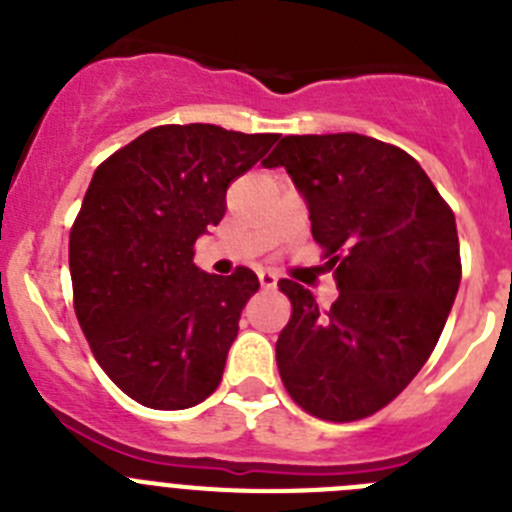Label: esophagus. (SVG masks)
<instances>
[{"label": "esophagus", "mask_w": 512, "mask_h": 512, "mask_svg": "<svg viewBox=\"0 0 512 512\" xmlns=\"http://www.w3.org/2000/svg\"><path fill=\"white\" fill-rule=\"evenodd\" d=\"M259 284L264 289H274L277 287V274L274 271H259Z\"/></svg>", "instance_id": "obj_1"}]
</instances>
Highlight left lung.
<instances>
[{
  "label": "left lung",
  "mask_w": 512,
  "mask_h": 512,
  "mask_svg": "<svg viewBox=\"0 0 512 512\" xmlns=\"http://www.w3.org/2000/svg\"><path fill=\"white\" fill-rule=\"evenodd\" d=\"M284 166L333 269L330 310L292 279L277 341L284 390L330 423L390 405L433 354L461 282L456 220L410 153L359 133L284 135L264 161Z\"/></svg>",
  "instance_id": "obj_1"
}]
</instances>
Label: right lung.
Returning a JSON list of instances; mask_svg holds the SVG:
<instances>
[{"label":"right lung","mask_w":512,"mask_h":512,"mask_svg":"<svg viewBox=\"0 0 512 512\" xmlns=\"http://www.w3.org/2000/svg\"><path fill=\"white\" fill-rule=\"evenodd\" d=\"M274 143V133L158 125L94 171L69 235L74 310L104 374L146 408H192L223 379L259 279L246 266L205 274L194 243L223 220L230 182Z\"/></svg>","instance_id":"obj_1"}]
</instances>
